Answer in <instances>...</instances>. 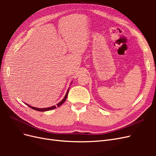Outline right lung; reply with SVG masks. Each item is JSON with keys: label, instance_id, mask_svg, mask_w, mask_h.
<instances>
[{"label": "right lung", "instance_id": "right-lung-1", "mask_svg": "<svg viewBox=\"0 0 156 156\" xmlns=\"http://www.w3.org/2000/svg\"><path fill=\"white\" fill-rule=\"evenodd\" d=\"M69 91V88H68V91H67V92H66V96H64V99L63 100L61 101H60L57 105H53V106H52V107H47V108H36V107H32V106H30V105H28V104H25L27 105H28L29 106V107H30L31 108H32V109H34V110H36V111H50V110H52V109H54V108H56V107H59V106H60L62 104V103L66 100V99H67V97H68V92Z\"/></svg>", "mask_w": 156, "mask_h": 156}]
</instances>
